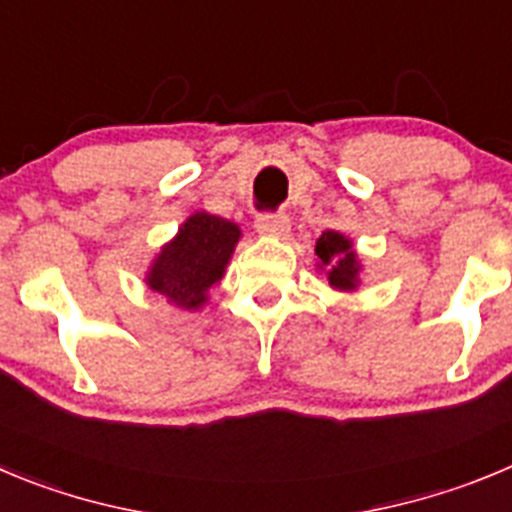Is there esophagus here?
I'll return each instance as SVG.
<instances>
[{
  "instance_id": "34e87169",
  "label": "esophagus",
  "mask_w": 512,
  "mask_h": 512,
  "mask_svg": "<svg viewBox=\"0 0 512 512\" xmlns=\"http://www.w3.org/2000/svg\"><path fill=\"white\" fill-rule=\"evenodd\" d=\"M256 231L264 236H287L289 218L284 213H261L256 218Z\"/></svg>"
}]
</instances>
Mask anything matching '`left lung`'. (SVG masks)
Masks as SVG:
<instances>
[{
	"label": "left lung",
	"instance_id": "1",
	"mask_svg": "<svg viewBox=\"0 0 512 512\" xmlns=\"http://www.w3.org/2000/svg\"><path fill=\"white\" fill-rule=\"evenodd\" d=\"M322 266H327L330 284L337 289H355L358 284V259H355L353 243L335 231H325L314 246Z\"/></svg>",
	"mask_w": 512,
	"mask_h": 512
}]
</instances>
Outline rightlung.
Instances as JSON below:
<instances>
[{
    "mask_svg": "<svg viewBox=\"0 0 512 512\" xmlns=\"http://www.w3.org/2000/svg\"><path fill=\"white\" fill-rule=\"evenodd\" d=\"M238 238L241 231L231 220L208 213L190 215L175 241L157 256L147 284L180 307L198 309L223 276Z\"/></svg>",
    "mask_w": 512,
    "mask_h": 512,
    "instance_id": "obj_1",
    "label": "right lung"
}]
</instances>
